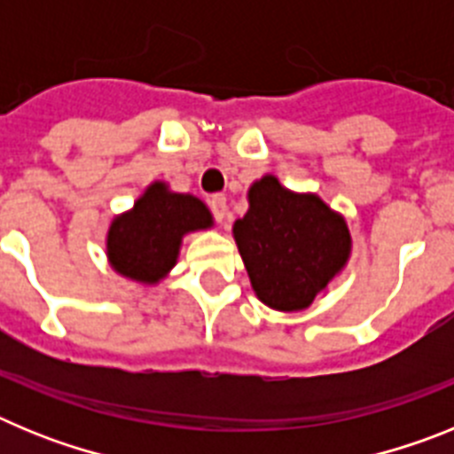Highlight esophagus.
Segmentation results:
<instances>
[{
  "label": "esophagus",
  "mask_w": 454,
  "mask_h": 454,
  "mask_svg": "<svg viewBox=\"0 0 454 454\" xmlns=\"http://www.w3.org/2000/svg\"><path fill=\"white\" fill-rule=\"evenodd\" d=\"M211 211H214V215H215V220H218V223H227V218H230V208H227V198H224V195H214V198H211Z\"/></svg>",
  "instance_id": "34e87169"
}]
</instances>
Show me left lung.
I'll return each mask as SVG.
<instances>
[{
	"label": "left lung",
	"mask_w": 454,
	"mask_h": 454,
	"mask_svg": "<svg viewBox=\"0 0 454 454\" xmlns=\"http://www.w3.org/2000/svg\"><path fill=\"white\" fill-rule=\"evenodd\" d=\"M247 202L231 231L256 298L277 311H302L350 259L346 218L316 192L291 191L275 175L256 179Z\"/></svg>",
	"instance_id": "8db88e82"
}]
</instances>
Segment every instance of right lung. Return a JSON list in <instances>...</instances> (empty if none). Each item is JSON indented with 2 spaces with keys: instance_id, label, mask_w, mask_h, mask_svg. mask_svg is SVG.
Segmentation results:
<instances>
[{
  "instance_id": "1",
  "label": "right lung",
  "mask_w": 454,
  "mask_h": 454,
  "mask_svg": "<svg viewBox=\"0 0 454 454\" xmlns=\"http://www.w3.org/2000/svg\"><path fill=\"white\" fill-rule=\"evenodd\" d=\"M211 227L214 215L202 200L170 191L166 182H152L108 227V263L131 282L154 286L177 263L184 236Z\"/></svg>"
}]
</instances>
